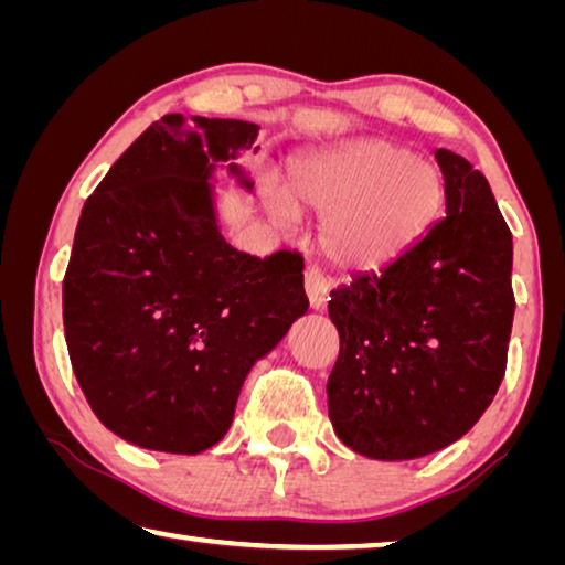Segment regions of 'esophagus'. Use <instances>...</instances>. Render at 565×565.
I'll use <instances>...</instances> for the list:
<instances>
[{
    "label": "esophagus",
    "mask_w": 565,
    "mask_h": 565,
    "mask_svg": "<svg viewBox=\"0 0 565 565\" xmlns=\"http://www.w3.org/2000/svg\"><path fill=\"white\" fill-rule=\"evenodd\" d=\"M303 289H307V297L311 309L321 311L327 307L329 301V291H331V281L327 279L324 274L317 271V268H307V274H303Z\"/></svg>",
    "instance_id": "1"
}]
</instances>
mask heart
Segmentation results:
<instances>
[{"instance_id":"b5f03b06","label":"heart","mask_w":565,"mask_h":565,"mask_svg":"<svg viewBox=\"0 0 565 565\" xmlns=\"http://www.w3.org/2000/svg\"><path fill=\"white\" fill-rule=\"evenodd\" d=\"M445 201L433 160L380 138L301 150L286 160V191L264 183L266 211L279 226L297 223V203L321 216L319 241L331 264L377 271L433 226Z\"/></svg>"}]
</instances>
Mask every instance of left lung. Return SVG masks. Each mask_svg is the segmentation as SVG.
Wrapping results in <instances>:
<instances>
[{
	"label": "left lung",
	"instance_id": "left-lung-1",
	"mask_svg": "<svg viewBox=\"0 0 565 565\" xmlns=\"http://www.w3.org/2000/svg\"><path fill=\"white\" fill-rule=\"evenodd\" d=\"M445 218L382 274L331 291L339 360L329 419L349 450L417 460L458 443L503 382L513 329V236L488 178L435 150Z\"/></svg>",
	"mask_w": 565,
	"mask_h": 565
}]
</instances>
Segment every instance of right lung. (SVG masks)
<instances>
[{
    "label": "right lung",
    "instance_id": "right-lung-1",
    "mask_svg": "<svg viewBox=\"0 0 565 565\" xmlns=\"http://www.w3.org/2000/svg\"><path fill=\"white\" fill-rule=\"evenodd\" d=\"M258 125L166 115L79 213L62 284L75 377L97 419L146 450L199 455L234 423L258 360L307 315L303 262L223 236L216 185L254 191L238 158Z\"/></svg>",
    "mask_w": 565,
    "mask_h": 565
}]
</instances>
